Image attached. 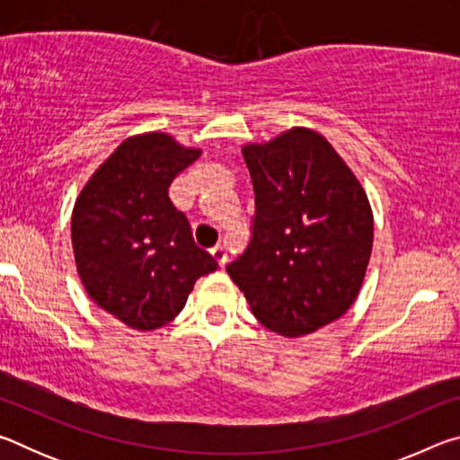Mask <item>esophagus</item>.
<instances>
[{"label": "esophagus", "instance_id": "obj_1", "mask_svg": "<svg viewBox=\"0 0 460 460\" xmlns=\"http://www.w3.org/2000/svg\"><path fill=\"white\" fill-rule=\"evenodd\" d=\"M211 255H213V260L219 263V268H223L225 263H227V252H225V247L223 245H217V247H213L211 249Z\"/></svg>", "mask_w": 460, "mask_h": 460}]
</instances>
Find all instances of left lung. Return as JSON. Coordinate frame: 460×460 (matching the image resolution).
<instances>
[{"mask_svg": "<svg viewBox=\"0 0 460 460\" xmlns=\"http://www.w3.org/2000/svg\"><path fill=\"white\" fill-rule=\"evenodd\" d=\"M255 215L252 241L227 266L253 316L294 339L337 321L357 298L373 247L363 186L326 139L292 128L243 146Z\"/></svg>", "mask_w": 460, "mask_h": 460, "instance_id": "left-lung-1", "label": "left lung"}]
</instances>
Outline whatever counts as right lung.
I'll list each match as a JSON object with an SVG mask.
<instances>
[{"label":"right lung","mask_w":460,"mask_h":460,"mask_svg":"<svg viewBox=\"0 0 460 460\" xmlns=\"http://www.w3.org/2000/svg\"><path fill=\"white\" fill-rule=\"evenodd\" d=\"M200 155L162 131L121 142L84 184L73 208V252L89 298L136 331L174 321L194 282L217 261L192 239L168 197Z\"/></svg>","instance_id":"add662e5"}]
</instances>
